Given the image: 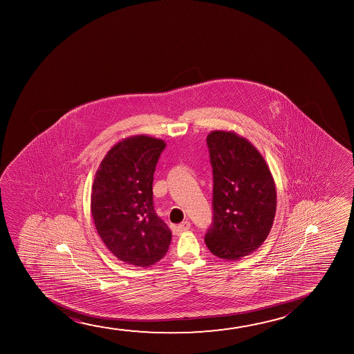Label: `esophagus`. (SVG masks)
<instances>
[{
  "instance_id": "obj_1",
  "label": "esophagus",
  "mask_w": 354,
  "mask_h": 354,
  "mask_svg": "<svg viewBox=\"0 0 354 354\" xmlns=\"http://www.w3.org/2000/svg\"><path fill=\"white\" fill-rule=\"evenodd\" d=\"M189 227H191V223H189V221H183V223L178 225V226H175L174 232L176 233V234H180V233L187 231Z\"/></svg>"
}]
</instances>
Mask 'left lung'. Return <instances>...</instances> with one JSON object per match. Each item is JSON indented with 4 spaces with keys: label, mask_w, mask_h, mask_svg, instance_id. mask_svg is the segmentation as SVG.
Wrapping results in <instances>:
<instances>
[{
    "label": "left lung",
    "mask_w": 354,
    "mask_h": 354,
    "mask_svg": "<svg viewBox=\"0 0 354 354\" xmlns=\"http://www.w3.org/2000/svg\"><path fill=\"white\" fill-rule=\"evenodd\" d=\"M213 167V223L205 244L215 257L239 260L266 241L277 209L274 180L250 141L234 131L207 136Z\"/></svg>",
    "instance_id": "1"
}]
</instances>
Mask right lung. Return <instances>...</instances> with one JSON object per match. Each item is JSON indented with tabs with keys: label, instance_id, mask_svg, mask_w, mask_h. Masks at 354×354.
<instances>
[{
	"label": "right lung",
	"instance_id": "right-lung-1",
	"mask_svg": "<svg viewBox=\"0 0 354 354\" xmlns=\"http://www.w3.org/2000/svg\"><path fill=\"white\" fill-rule=\"evenodd\" d=\"M165 142L149 136L112 146L93 183L91 212L97 234L121 261L149 267L165 257L171 241L153 208V173Z\"/></svg>",
	"mask_w": 354,
	"mask_h": 354
}]
</instances>
